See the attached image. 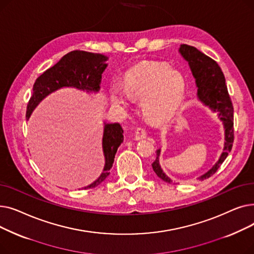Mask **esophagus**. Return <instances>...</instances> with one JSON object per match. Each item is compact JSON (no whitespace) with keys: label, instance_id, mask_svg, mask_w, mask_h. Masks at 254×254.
Here are the masks:
<instances>
[{"label":"esophagus","instance_id":"34e87169","mask_svg":"<svg viewBox=\"0 0 254 254\" xmlns=\"http://www.w3.org/2000/svg\"><path fill=\"white\" fill-rule=\"evenodd\" d=\"M147 137V132H146V129L144 127H138L135 130V140L139 141V140H143Z\"/></svg>","mask_w":254,"mask_h":254}]
</instances>
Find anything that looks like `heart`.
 Listing matches in <instances>:
<instances>
[{
	"instance_id": "obj_1",
	"label": "heart",
	"mask_w": 254,
	"mask_h": 254,
	"mask_svg": "<svg viewBox=\"0 0 254 254\" xmlns=\"http://www.w3.org/2000/svg\"><path fill=\"white\" fill-rule=\"evenodd\" d=\"M185 78L164 63H144L132 66L124 76V90L110 91L111 103L122 109L129 99L140 100L143 115L151 122H165L176 113L185 92Z\"/></svg>"
}]
</instances>
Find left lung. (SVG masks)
Returning a JSON list of instances; mask_svg holds the SVG:
<instances>
[{"instance_id": "8db88e82", "label": "left lung", "mask_w": 254, "mask_h": 254, "mask_svg": "<svg viewBox=\"0 0 254 254\" xmlns=\"http://www.w3.org/2000/svg\"><path fill=\"white\" fill-rule=\"evenodd\" d=\"M178 51L184 61L188 62L195 80L197 101L202 103L204 107H207L211 112L217 113L224 131L222 152L215 164L196 178L202 181L214 174L232 150L234 142V108L225 84L224 75L218 64L190 45L181 44ZM161 151V148L156 150V158L151 165L152 169L158 178L168 183H174V180L166 174L159 164Z\"/></svg>"}]
</instances>
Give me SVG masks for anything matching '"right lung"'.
Returning <instances> with one entry per match:
<instances>
[{
    "instance_id": "add662e5",
    "label": "right lung",
    "mask_w": 254,
    "mask_h": 254,
    "mask_svg": "<svg viewBox=\"0 0 254 254\" xmlns=\"http://www.w3.org/2000/svg\"><path fill=\"white\" fill-rule=\"evenodd\" d=\"M109 60L101 53L74 50L64 56L59 63L38 77L33 86V95L26 109L29 120L36 107L46 97L62 88H75L86 93L100 91L102 74L106 70ZM124 142V128L118 123L104 122L102 148L105 165L101 175L81 190L93 189L100 185L110 175L117 149Z\"/></svg>"
}]
</instances>
